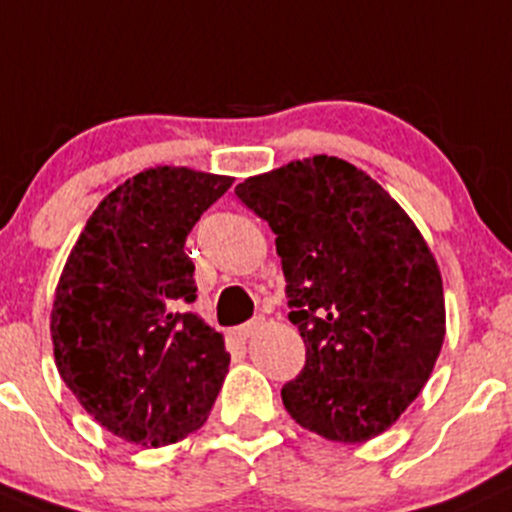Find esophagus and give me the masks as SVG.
Returning <instances> with one entry per match:
<instances>
[{
	"instance_id": "esophagus-1",
	"label": "esophagus",
	"mask_w": 512,
	"mask_h": 512,
	"mask_svg": "<svg viewBox=\"0 0 512 512\" xmlns=\"http://www.w3.org/2000/svg\"><path fill=\"white\" fill-rule=\"evenodd\" d=\"M262 328H265V319H262V316H255L252 321H247V324L235 328V336H238L240 341H247V338H252L255 333H260Z\"/></svg>"
}]
</instances>
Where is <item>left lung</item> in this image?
<instances>
[{"mask_svg": "<svg viewBox=\"0 0 512 512\" xmlns=\"http://www.w3.org/2000/svg\"><path fill=\"white\" fill-rule=\"evenodd\" d=\"M277 235L304 370L282 387L292 419L360 444L400 419L446 333L441 272L400 203L338 157L289 161L235 186Z\"/></svg>", "mask_w": 512, "mask_h": 512, "instance_id": "left-lung-1", "label": "left lung"}]
</instances>
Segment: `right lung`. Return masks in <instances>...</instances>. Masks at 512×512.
I'll use <instances>...</instances> for the list:
<instances>
[{
	"label": "right lung",
	"mask_w": 512,
	"mask_h": 512,
	"mask_svg": "<svg viewBox=\"0 0 512 512\" xmlns=\"http://www.w3.org/2000/svg\"><path fill=\"white\" fill-rule=\"evenodd\" d=\"M230 176L157 166L107 193L85 223L51 309L56 368L115 437L166 446L203 427L230 365L196 299L186 235Z\"/></svg>",
	"instance_id": "1"
}]
</instances>
